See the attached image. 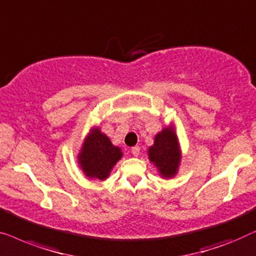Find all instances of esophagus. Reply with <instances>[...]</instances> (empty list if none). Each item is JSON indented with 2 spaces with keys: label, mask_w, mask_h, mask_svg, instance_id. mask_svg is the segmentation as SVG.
Returning <instances> with one entry per match:
<instances>
[{
  "label": "esophagus",
  "mask_w": 256,
  "mask_h": 256,
  "mask_svg": "<svg viewBox=\"0 0 256 256\" xmlns=\"http://www.w3.org/2000/svg\"><path fill=\"white\" fill-rule=\"evenodd\" d=\"M131 153L133 154V156H139V153H140V148H139V146H134V147H132Z\"/></svg>",
  "instance_id": "1"
}]
</instances>
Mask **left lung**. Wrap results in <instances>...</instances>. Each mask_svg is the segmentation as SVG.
<instances>
[{"label": "left lung", "instance_id": "8db88e82", "mask_svg": "<svg viewBox=\"0 0 256 256\" xmlns=\"http://www.w3.org/2000/svg\"><path fill=\"white\" fill-rule=\"evenodd\" d=\"M148 158L162 178H172L176 175L181 162V150L172 128H164L158 133L153 146L148 148Z\"/></svg>", "mask_w": 256, "mask_h": 256}]
</instances>
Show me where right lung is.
I'll list each match as a JSON object with an SVG mask.
<instances>
[{
  "label": "right lung",
  "instance_id": "right-lung-1",
  "mask_svg": "<svg viewBox=\"0 0 256 256\" xmlns=\"http://www.w3.org/2000/svg\"><path fill=\"white\" fill-rule=\"evenodd\" d=\"M122 156L123 153L120 147L114 146L110 139L95 128L84 139L78 159L86 176L103 181Z\"/></svg>",
  "mask_w": 256,
  "mask_h": 256
}]
</instances>
